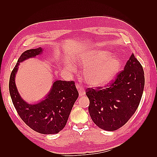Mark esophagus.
Wrapping results in <instances>:
<instances>
[{"instance_id": "obj_1", "label": "esophagus", "mask_w": 157, "mask_h": 157, "mask_svg": "<svg viewBox=\"0 0 157 157\" xmlns=\"http://www.w3.org/2000/svg\"><path fill=\"white\" fill-rule=\"evenodd\" d=\"M76 88L78 89V92H79V96H84L86 94V92L84 88L82 87V86H81L79 84H77L76 85Z\"/></svg>"}]
</instances>
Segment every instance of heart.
I'll use <instances>...</instances> for the list:
<instances>
[{"instance_id":"b5f03b06","label":"heart","mask_w":157,"mask_h":157,"mask_svg":"<svg viewBox=\"0 0 157 157\" xmlns=\"http://www.w3.org/2000/svg\"><path fill=\"white\" fill-rule=\"evenodd\" d=\"M85 82L92 87L104 86L111 81L121 67L118 58L112 57L108 52H93L84 56L81 60Z\"/></svg>"}]
</instances>
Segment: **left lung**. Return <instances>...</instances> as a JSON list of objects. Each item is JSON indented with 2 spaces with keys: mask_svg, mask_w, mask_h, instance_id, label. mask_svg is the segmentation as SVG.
Returning a JSON list of instances; mask_svg holds the SVG:
<instances>
[{
  "mask_svg": "<svg viewBox=\"0 0 157 157\" xmlns=\"http://www.w3.org/2000/svg\"><path fill=\"white\" fill-rule=\"evenodd\" d=\"M144 81L142 66L132 54L124 70L107 87L86 89L89 113L95 124L106 131H115L125 125L138 107Z\"/></svg>",
  "mask_w": 157,
  "mask_h": 157,
  "instance_id": "8db88e82",
  "label": "left lung"
}]
</instances>
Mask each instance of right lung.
Returning a JSON list of instances; mask_svg holds the SVG:
<instances>
[{
  "label": "right lung",
  "instance_id": "right-lung-1",
  "mask_svg": "<svg viewBox=\"0 0 157 157\" xmlns=\"http://www.w3.org/2000/svg\"><path fill=\"white\" fill-rule=\"evenodd\" d=\"M42 51V49L39 47L22 53L10 76L9 92L17 112L26 125L40 134H54L64 128L78 97L75 82L55 81L45 98L33 105L28 104L21 98L15 83L19 63L40 55Z\"/></svg>",
  "mask_w": 157,
  "mask_h": 157
}]
</instances>
